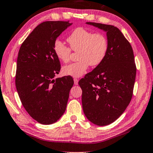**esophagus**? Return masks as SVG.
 Wrapping results in <instances>:
<instances>
[{
  "instance_id": "34e87169",
  "label": "esophagus",
  "mask_w": 153,
  "mask_h": 153,
  "mask_svg": "<svg viewBox=\"0 0 153 153\" xmlns=\"http://www.w3.org/2000/svg\"><path fill=\"white\" fill-rule=\"evenodd\" d=\"M74 84L75 85H78L79 80L77 79H74Z\"/></svg>"
}]
</instances>
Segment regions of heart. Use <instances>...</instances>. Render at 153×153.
Here are the masks:
<instances>
[{
  "label": "heart",
  "mask_w": 153,
  "mask_h": 153,
  "mask_svg": "<svg viewBox=\"0 0 153 153\" xmlns=\"http://www.w3.org/2000/svg\"><path fill=\"white\" fill-rule=\"evenodd\" d=\"M71 49L79 51L76 62L63 67V74L73 77H79L86 72L90 65L98 66L104 60L108 52V39L102 33H94L79 27L74 29L67 38ZM64 43L56 40L53 51L56 57L63 62H69L72 50Z\"/></svg>",
  "instance_id": "obj_1"
}]
</instances>
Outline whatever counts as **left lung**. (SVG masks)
Here are the masks:
<instances>
[{"mask_svg":"<svg viewBox=\"0 0 153 153\" xmlns=\"http://www.w3.org/2000/svg\"><path fill=\"white\" fill-rule=\"evenodd\" d=\"M86 24L106 31L109 48L102 62L79 81L83 110L91 122L106 126L122 115L131 100L136 74L134 52L116 27Z\"/></svg>","mask_w":153,"mask_h":153,"instance_id":"obj_1","label":"left lung"}]
</instances>
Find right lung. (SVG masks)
Segmentation results:
<instances>
[{
  "label": "right lung",
  "instance_id": "right-lung-1",
  "mask_svg": "<svg viewBox=\"0 0 153 153\" xmlns=\"http://www.w3.org/2000/svg\"><path fill=\"white\" fill-rule=\"evenodd\" d=\"M69 21H47L37 26L18 53L15 85L22 104L42 124L56 122L66 110L72 76L54 79L60 63L53 51L57 38L72 25Z\"/></svg>",
  "mask_w": 153,
  "mask_h": 153
}]
</instances>
